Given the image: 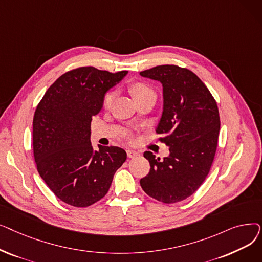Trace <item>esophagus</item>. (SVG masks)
<instances>
[{
	"label": "esophagus",
	"instance_id": "obj_1",
	"mask_svg": "<svg viewBox=\"0 0 262 262\" xmlns=\"http://www.w3.org/2000/svg\"><path fill=\"white\" fill-rule=\"evenodd\" d=\"M126 153H127V156H128L129 158H135V157L140 155L139 152H137V150H133V149H127Z\"/></svg>",
	"mask_w": 262,
	"mask_h": 262
}]
</instances>
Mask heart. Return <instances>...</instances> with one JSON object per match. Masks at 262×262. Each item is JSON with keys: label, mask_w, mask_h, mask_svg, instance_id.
Masks as SVG:
<instances>
[{"label": "heart", "mask_w": 262, "mask_h": 262, "mask_svg": "<svg viewBox=\"0 0 262 262\" xmlns=\"http://www.w3.org/2000/svg\"><path fill=\"white\" fill-rule=\"evenodd\" d=\"M130 90H132V93L134 94L136 100H139V99L143 98V96H145V95H147L149 93H154L152 88H150L149 86H147L146 84H144V82H136V84H133L130 86ZM114 98H115V93L114 92L107 93L105 95L104 102H103L104 106L105 107H109L110 105H112Z\"/></svg>", "instance_id": "1"}]
</instances>
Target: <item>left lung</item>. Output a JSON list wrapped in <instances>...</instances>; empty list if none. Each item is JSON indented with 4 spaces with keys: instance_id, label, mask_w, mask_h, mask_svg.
Segmentation results:
<instances>
[{
    "instance_id": "8db88e82",
    "label": "left lung",
    "mask_w": 262,
    "mask_h": 262,
    "mask_svg": "<svg viewBox=\"0 0 262 262\" xmlns=\"http://www.w3.org/2000/svg\"><path fill=\"white\" fill-rule=\"evenodd\" d=\"M140 75L162 84L163 112L156 133L170 148L163 160L152 152L148 174L140 185L147 195L173 204L186 200L201 187L214 159L220 116L215 100L193 72L174 64L157 66Z\"/></svg>"
}]
</instances>
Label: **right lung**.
<instances>
[{
    "mask_svg": "<svg viewBox=\"0 0 262 262\" xmlns=\"http://www.w3.org/2000/svg\"><path fill=\"white\" fill-rule=\"evenodd\" d=\"M128 72L110 73L94 67L66 72L38 104L33 120L37 170L62 202L88 207L106 195L116 171L126 160L118 146L94 150L91 121L103 107L105 93Z\"/></svg>",
    "mask_w": 262,
    "mask_h": 262,
    "instance_id": "1",
    "label": "right lung"
}]
</instances>
